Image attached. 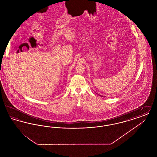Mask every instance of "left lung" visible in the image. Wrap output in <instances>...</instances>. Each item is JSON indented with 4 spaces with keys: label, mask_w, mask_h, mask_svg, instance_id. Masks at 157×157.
<instances>
[{
    "label": "left lung",
    "mask_w": 157,
    "mask_h": 157,
    "mask_svg": "<svg viewBox=\"0 0 157 157\" xmlns=\"http://www.w3.org/2000/svg\"><path fill=\"white\" fill-rule=\"evenodd\" d=\"M100 96H101V95H100ZM101 97H102V96H101Z\"/></svg>",
    "instance_id": "1"
}]
</instances>
